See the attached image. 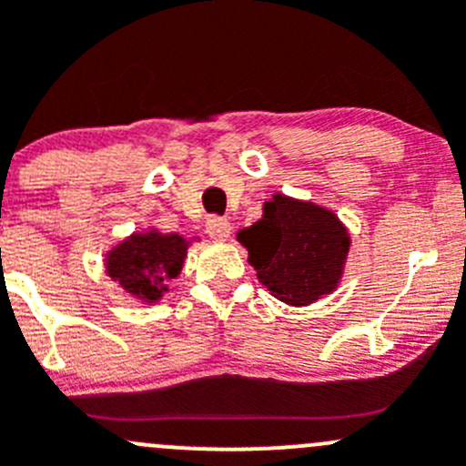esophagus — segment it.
<instances>
[{
	"mask_svg": "<svg viewBox=\"0 0 466 466\" xmlns=\"http://www.w3.org/2000/svg\"><path fill=\"white\" fill-rule=\"evenodd\" d=\"M205 229L211 238H216V241H223V238L229 237V229H232V225H229V220L223 218V216H209V218H207Z\"/></svg>",
	"mask_w": 466,
	"mask_h": 466,
	"instance_id": "1",
	"label": "esophagus"
}]
</instances>
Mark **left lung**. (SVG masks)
I'll list each match as a JSON object with an SVG mask.
<instances>
[{"mask_svg":"<svg viewBox=\"0 0 466 466\" xmlns=\"http://www.w3.org/2000/svg\"><path fill=\"white\" fill-rule=\"evenodd\" d=\"M238 241L261 284L293 307L331 293L350 252V234L336 214L281 194L263 205V218L241 229Z\"/></svg>","mask_w":466,"mask_h":466,"instance_id":"obj_1","label":"left lung"}]
</instances>
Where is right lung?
<instances>
[{
	"mask_svg": "<svg viewBox=\"0 0 466 466\" xmlns=\"http://www.w3.org/2000/svg\"><path fill=\"white\" fill-rule=\"evenodd\" d=\"M187 246L177 234H159L157 229L133 234L107 255V275L130 295L155 302L167 290L164 281L180 275Z\"/></svg>",
	"mask_w": 466,
	"mask_h": 466,
	"instance_id": "1",
	"label": "right lung"
}]
</instances>
